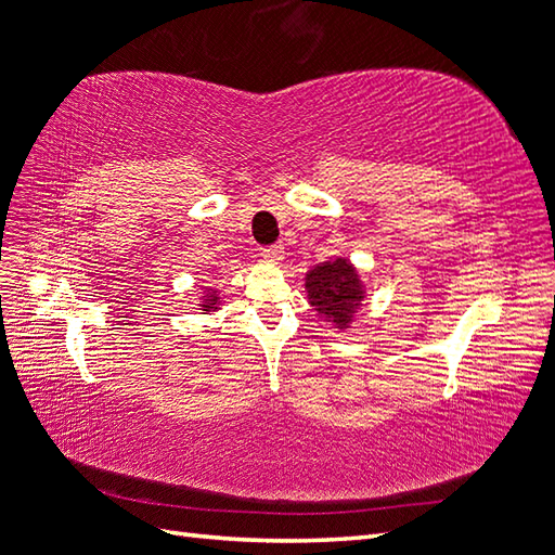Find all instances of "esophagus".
Listing matches in <instances>:
<instances>
[{
    "instance_id": "esophagus-1",
    "label": "esophagus",
    "mask_w": 555,
    "mask_h": 555,
    "mask_svg": "<svg viewBox=\"0 0 555 555\" xmlns=\"http://www.w3.org/2000/svg\"><path fill=\"white\" fill-rule=\"evenodd\" d=\"M261 257L266 261H273V263H280L284 259V247L278 243V245H268L261 249Z\"/></svg>"
}]
</instances>
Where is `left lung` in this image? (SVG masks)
I'll list each match as a JSON object with an SVG mask.
<instances>
[{"mask_svg":"<svg viewBox=\"0 0 555 555\" xmlns=\"http://www.w3.org/2000/svg\"><path fill=\"white\" fill-rule=\"evenodd\" d=\"M306 289L314 312L335 328H347L365 298L357 268L343 257L314 266L306 275Z\"/></svg>","mask_w":555,"mask_h":555,"instance_id":"1","label":"left lung"}]
</instances>
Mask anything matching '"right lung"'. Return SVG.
Instances as JSON below:
<instances>
[{
  "label": "right lung",
  "mask_w": 555,
  "mask_h": 555,
  "mask_svg": "<svg viewBox=\"0 0 555 555\" xmlns=\"http://www.w3.org/2000/svg\"><path fill=\"white\" fill-rule=\"evenodd\" d=\"M201 310H204V314L220 310V296H217L215 289H206L204 296H201Z\"/></svg>",
  "instance_id": "1"
}]
</instances>
